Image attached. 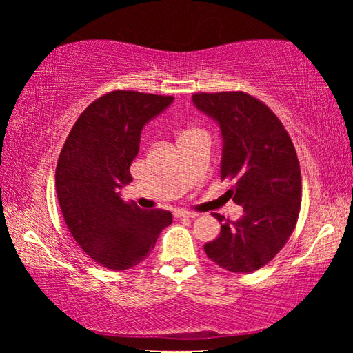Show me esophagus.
Returning a JSON list of instances; mask_svg holds the SVG:
<instances>
[{
	"label": "esophagus",
	"instance_id": "esophagus-1",
	"mask_svg": "<svg viewBox=\"0 0 353 353\" xmlns=\"http://www.w3.org/2000/svg\"><path fill=\"white\" fill-rule=\"evenodd\" d=\"M174 216L176 218H196V216H199V213H196V212H185V210H176L174 212Z\"/></svg>",
	"mask_w": 353,
	"mask_h": 353
}]
</instances>
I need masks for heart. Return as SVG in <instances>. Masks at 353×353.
Masks as SVG:
<instances>
[{"instance_id": "obj_1", "label": "heart", "mask_w": 353, "mask_h": 353, "mask_svg": "<svg viewBox=\"0 0 353 353\" xmlns=\"http://www.w3.org/2000/svg\"><path fill=\"white\" fill-rule=\"evenodd\" d=\"M198 130H199V129H190V130H185L183 134H190V132H198Z\"/></svg>"}]
</instances>
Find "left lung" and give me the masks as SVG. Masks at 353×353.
Masks as SVG:
<instances>
[{
  "label": "left lung",
  "instance_id": "obj_1",
  "mask_svg": "<svg viewBox=\"0 0 353 353\" xmlns=\"http://www.w3.org/2000/svg\"><path fill=\"white\" fill-rule=\"evenodd\" d=\"M193 103L219 124L224 139L221 179L235 182L227 194L244 208L236 221L213 213L221 235L204 250L225 271H256L290 240L301 212L302 179L294 145L276 113L246 92H201L193 94Z\"/></svg>",
  "mask_w": 353,
  "mask_h": 353
}]
</instances>
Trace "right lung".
Masks as SVG:
<instances>
[{"label":"right lung","instance_id":"right-lung-1","mask_svg":"<svg viewBox=\"0 0 353 353\" xmlns=\"http://www.w3.org/2000/svg\"><path fill=\"white\" fill-rule=\"evenodd\" d=\"M172 99L134 90L105 93L76 119L59 155L56 191L65 223L83 252L107 270L139 265L172 223L171 212L141 210L119 196L132 181L143 126Z\"/></svg>","mask_w":353,"mask_h":353}]
</instances>
